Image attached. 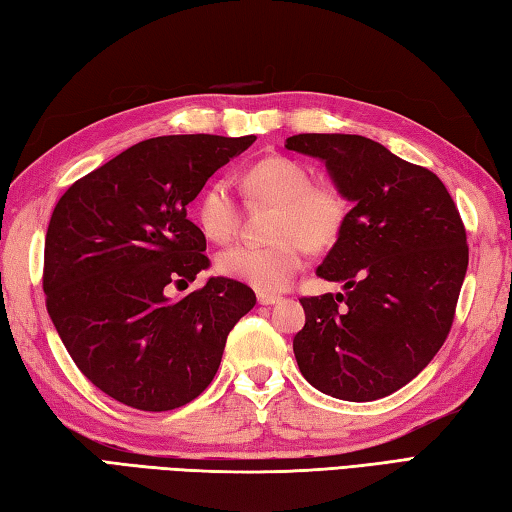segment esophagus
<instances>
[{"label": "esophagus", "instance_id": "esophagus-1", "mask_svg": "<svg viewBox=\"0 0 512 512\" xmlns=\"http://www.w3.org/2000/svg\"><path fill=\"white\" fill-rule=\"evenodd\" d=\"M256 298H258L260 305H274V303L281 301V296H278V294H269V292H258Z\"/></svg>", "mask_w": 512, "mask_h": 512}]
</instances>
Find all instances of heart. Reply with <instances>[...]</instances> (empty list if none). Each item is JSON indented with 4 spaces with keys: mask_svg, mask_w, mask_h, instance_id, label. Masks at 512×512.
Listing matches in <instances>:
<instances>
[{
    "mask_svg": "<svg viewBox=\"0 0 512 512\" xmlns=\"http://www.w3.org/2000/svg\"><path fill=\"white\" fill-rule=\"evenodd\" d=\"M247 194L276 205L265 245H234L220 252L218 269L258 292H281L301 272L305 252H325L339 243L350 218V200L336 182H312L301 160L267 156L243 176ZM196 218L205 236L227 243L240 229V207L227 178H214L202 189Z\"/></svg>",
    "mask_w": 512,
    "mask_h": 512,
    "instance_id": "obj_1",
    "label": "heart"
}]
</instances>
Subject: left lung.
Returning <instances> with one entry per match:
<instances>
[{
	"instance_id": "left-lung-1",
	"label": "left lung",
	"mask_w": 512,
	"mask_h": 512,
	"mask_svg": "<svg viewBox=\"0 0 512 512\" xmlns=\"http://www.w3.org/2000/svg\"><path fill=\"white\" fill-rule=\"evenodd\" d=\"M285 147L323 160L354 205L316 269L345 292L301 298L298 370L336 399L388 397L435 359L455 321L468 269L459 209L430 169L370 138L298 133Z\"/></svg>"
}]
</instances>
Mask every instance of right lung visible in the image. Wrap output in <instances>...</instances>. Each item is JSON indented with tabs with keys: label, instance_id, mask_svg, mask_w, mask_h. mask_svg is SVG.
<instances>
[{
	"label": "right lung",
	"instance_id": "add662e5",
	"mask_svg": "<svg viewBox=\"0 0 512 512\" xmlns=\"http://www.w3.org/2000/svg\"><path fill=\"white\" fill-rule=\"evenodd\" d=\"M256 136L133 144L57 200L44 243L46 310L80 372L124 406L165 412L214 381L231 332L256 305L234 278L169 301L209 267L187 205Z\"/></svg>",
	"mask_w": 512,
	"mask_h": 512
}]
</instances>
